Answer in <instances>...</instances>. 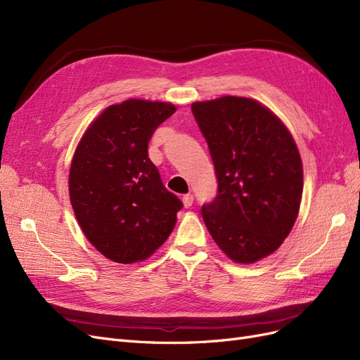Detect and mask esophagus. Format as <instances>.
<instances>
[{
	"label": "esophagus",
	"mask_w": 360,
	"mask_h": 360,
	"mask_svg": "<svg viewBox=\"0 0 360 360\" xmlns=\"http://www.w3.org/2000/svg\"><path fill=\"white\" fill-rule=\"evenodd\" d=\"M183 204H184V207H186V209H189V207L193 204V195L192 193L183 195Z\"/></svg>",
	"instance_id": "esophagus-1"
}]
</instances>
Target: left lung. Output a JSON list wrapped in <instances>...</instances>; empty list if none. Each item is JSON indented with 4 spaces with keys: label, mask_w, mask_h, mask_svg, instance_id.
Listing matches in <instances>:
<instances>
[{
    "label": "left lung",
    "mask_w": 360,
    "mask_h": 360,
    "mask_svg": "<svg viewBox=\"0 0 360 360\" xmlns=\"http://www.w3.org/2000/svg\"><path fill=\"white\" fill-rule=\"evenodd\" d=\"M207 141L217 193L204 204L207 230L225 255L250 264L282 245L297 219L303 168L284 123L248 97L192 103Z\"/></svg>",
    "instance_id": "left-lung-1"
}]
</instances>
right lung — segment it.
<instances>
[{"mask_svg": "<svg viewBox=\"0 0 360 360\" xmlns=\"http://www.w3.org/2000/svg\"><path fill=\"white\" fill-rule=\"evenodd\" d=\"M176 112L165 102L129 99L111 105L76 148L69 192L89 242L115 263L148 258L167 240L183 202L148 158L155 130Z\"/></svg>", "mask_w": 360, "mask_h": 360, "instance_id": "add662e5", "label": "right lung"}]
</instances>
